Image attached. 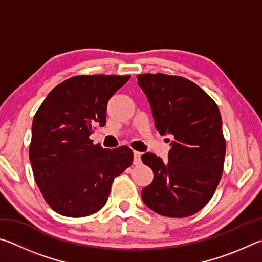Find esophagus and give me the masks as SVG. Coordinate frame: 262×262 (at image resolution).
Segmentation results:
<instances>
[{
	"label": "esophagus",
	"mask_w": 262,
	"mask_h": 262,
	"mask_svg": "<svg viewBox=\"0 0 262 262\" xmlns=\"http://www.w3.org/2000/svg\"><path fill=\"white\" fill-rule=\"evenodd\" d=\"M141 152L139 151H134V164L135 165H139L141 164Z\"/></svg>",
	"instance_id": "obj_1"
}]
</instances>
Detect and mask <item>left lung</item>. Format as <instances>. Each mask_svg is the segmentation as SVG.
<instances>
[{
	"label": "left lung",
	"mask_w": 262,
	"mask_h": 262,
	"mask_svg": "<svg viewBox=\"0 0 262 262\" xmlns=\"http://www.w3.org/2000/svg\"><path fill=\"white\" fill-rule=\"evenodd\" d=\"M151 106L159 134L174 141L168 162L142 155L154 180L142 189L148 208L166 217H187L201 210L214 195L223 173L225 139L220 110L200 86L180 76L137 75Z\"/></svg>",
	"instance_id": "8db88e82"
}]
</instances>
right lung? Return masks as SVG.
Masks as SVG:
<instances>
[{
	"label": "right lung",
	"instance_id": "right-lung-1",
	"mask_svg": "<svg viewBox=\"0 0 262 262\" xmlns=\"http://www.w3.org/2000/svg\"><path fill=\"white\" fill-rule=\"evenodd\" d=\"M129 78H68L53 89L35 113L29 156L35 183L57 214L84 217L100 210L115 177L132 165L130 148L103 149L89 139L97 126H105L110 98Z\"/></svg>",
	"mask_w": 262,
	"mask_h": 262
}]
</instances>
